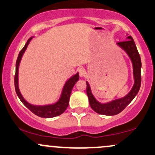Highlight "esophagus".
Segmentation results:
<instances>
[{
  "label": "esophagus",
  "mask_w": 155,
  "mask_h": 155,
  "mask_svg": "<svg viewBox=\"0 0 155 155\" xmlns=\"http://www.w3.org/2000/svg\"><path fill=\"white\" fill-rule=\"evenodd\" d=\"M79 76L80 77H83L87 74L86 71H85L84 68H81L79 69Z\"/></svg>",
  "instance_id": "34e87169"
}]
</instances>
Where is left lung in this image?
Here are the masks:
<instances>
[{"mask_svg":"<svg viewBox=\"0 0 155 155\" xmlns=\"http://www.w3.org/2000/svg\"><path fill=\"white\" fill-rule=\"evenodd\" d=\"M127 40L124 41L118 42L117 45L127 53L133 64V78H134V84L132 89L124 97L121 98L115 99L108 103L99 102L95 99V96L92 93L91 88L87 81V94L89 102L91 108L97 114L107 116H113L118 114L121 111H123L126 106L133 100L138 94L141 83V76H140V68H141V61L140 57L137 49L136 44L132 37H127Z\"/></svg>","mask_w":155,"mask_h":155,"instance_id":"obj_1","label":"left lung"}]
</instances>
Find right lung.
I'll use <instances>...</instances> for the list:
<instances>
[{
    "mask_svg": "<svg viewBox=\"0 0 155 155\" xmlns=\"http://www.w3.org/2000/svg\"><path fill=\"white\" fill-rule=\"evenodd\" d=\"M33 38V37L30 38L27 41V43L23 47V49L19 53L18 58H17V63H16V73L15 76V90L17 92V95L19 97V100L22 101V103L29 110L35 114L37 116L43 118H52V117L59 116L62 114L64 111L66 110L69 104V99H70V95L71 93L72 89L75 85L76 81L79 79V73L76 74L75 75L72 76L70 79H68L66 81V82L64 84L63 90H62L61 95L57 102L51 104L44 105V106H37V105H33L28 101H26L23 97V96L21 94L19 89V84H18V71H19V65L20 63L21 60H22V55L24 54L28 44H29Z\"/></svg>",
    "mask_w": 155,
    "mask_h": 155,
    "instance_id": "obj_1",
    "label": "right lung"
}]
</instances>
